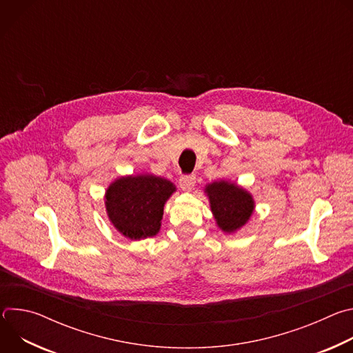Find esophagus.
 Segmentation results:
<instances>
[{"label": "esophagus", "instance_id": "34e87169", "mask_svg": "<svg viewBox=\"0 0 353 353\" xmlns=\"http://www.w3.org/2000/svg\"><path fill=\"white\" fill-rule=\"evenodd\" d=\"M179 184H180L181 190L190 191V190H192V187L195 184V176L194 174H184L179 179Z\"/></svg>", "mask_w": 353, "mask_h": 353}]
</instances>
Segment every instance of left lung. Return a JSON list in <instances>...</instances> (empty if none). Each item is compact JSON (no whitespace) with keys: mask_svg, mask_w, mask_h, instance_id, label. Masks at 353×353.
<instances>
[{"mask_svg":"<svg viewBox=\"0 0 353 353\" xmlns=\"http://www.w3.org/2000/svg\"><path fill=\"white\" fill-rule=\"evenodd\" d=\"M216 225L225 233L244 226L254 211V199L248 191L230 181H214L205 187Z\"/></svg>","mask_w":353,"mask_h":353,"instance_id":"8db88e82","label":"left lung"}]
</instances>
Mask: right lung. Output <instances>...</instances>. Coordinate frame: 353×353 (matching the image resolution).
I'll return each mask as SVG.
<instances>
[{"label":"right lung","mask_w":353,"mask_h":353,"mask_svg":"<svg viewBox=\"0 0 353 353\" xmlns=\"http://www.w3.org/2000/svg\"><path fill=\"white\" fill-rule=\"evenodd\" d=\"M176 185L154 174L125 176L106 190V211L112 225L125 237L141 240L158 234L165 203Z\"/></svg>","instance_id":"1"}]
</instances>
